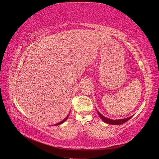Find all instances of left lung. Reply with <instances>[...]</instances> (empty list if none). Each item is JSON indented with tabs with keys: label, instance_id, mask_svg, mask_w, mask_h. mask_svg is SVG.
Instances as JSON below:
<instances>
[{
	"label": "left lung",
	"instance_id": "8db88e82",
	"mask_svg": "<svg viewBox=\"0 0 159 159\" xmlns=\"http://www.w3.org/2000/svg\"><path fill=\"white\" fill-rule=\"evenodd\" d=\"M98 115H99V117H101V119H102L103 121L106 123L107 124H110V125H121L123 123H125V122H127L128 120H129L131 118L133 117V116H131L129 117H127V118H125V119H115V120H113V119H110L109 118H107L105 117L104 116H103V115L101 114L98 111Z\"/></svg>",
	"mask_w": 159,
	"mask_h": 159
}]
</instances>
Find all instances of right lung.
I'll return each instance as SVG.
<instances>
[{
	"label": "right lung",
	"instance_id": "1",
	"mask_svg": "<svg viewBox=\"0 0 159 159\" xmlns=\"http://www.w3.org/2000/svg\"><path fill=\"white\" fill-rule=\"evenodd\" d=\"M68 117H69V114L68 115V116H67V117H66V118H65L64 120H62L61 121H60V123H56V124H55L54 125H60V124H61V123H63L64 121H66L67 119H68Z\"/></svg>",
	"mask_w": 159,
	"mask_h": 159
}]
</instances>
